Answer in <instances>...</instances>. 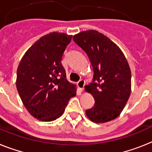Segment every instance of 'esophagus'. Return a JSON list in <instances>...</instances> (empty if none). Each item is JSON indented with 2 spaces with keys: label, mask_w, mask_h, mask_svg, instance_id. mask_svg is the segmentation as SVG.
<instances>
[{
  "label": "esophagus",
  "mask_w": 152,
  "mask_h": 152,
  "mask_svg": "<svg viewBox=\"0 0 152 152\" xmlns=\"http://www.w3.org/2000/svg\"><path fill=\"white\" fill-rule=\"evenodd\" d=\"M77 84V87H78L79 89H80V91H84V85H85V81H84V80L81 79V80H79Z\"/></svg>",
  "instance_id": "34e87169"
}]
</instances>
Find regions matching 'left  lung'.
I'll use <instances>...</instances> for the list:
<instances>
[{"instance_id":"8db88e82","label":"left lung","mask_w":152,"mask_h":152,"mask_svg":"<svg viewBox=\"0 0 152 152\" xmlns=\"http://www.w3.org/2000/svg\"><path fill=\"white\" fill-rule=\"evenodd\" d=\"M73 40L87 53L94 70L93 82L85 90L95 103L86 115L96 123L116 119L131 93V71L126 57L113 42L98 31H83L75 35Z\"/></svg>"}]
</instances>
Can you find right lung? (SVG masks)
<instances>
[{"mask_svg": "<svg viewBox=\"0 0 152 152\" xmlns=\"http://www.w3.org/2000/svg\"><path fill=\"white\" fill-rule=\"evenodd\" d=\"M72 36L50 33L25 53L17 72V88L28 112L41 121H53L64 113L76 94L66 78L61 59Z\"/></svg>", "mask_w": 152, "mask_h": 152, "instance_id": "obj_1", "label": "right lung"}]
</instances>
